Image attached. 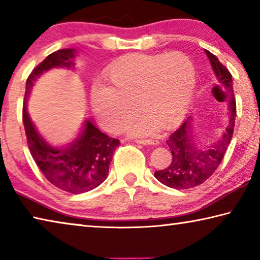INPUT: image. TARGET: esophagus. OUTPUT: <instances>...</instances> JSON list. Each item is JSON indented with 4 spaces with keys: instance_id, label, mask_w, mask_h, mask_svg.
Returning a JSON list of instances; mask_svg holds the SVG:
<instances>
[{
    "instance_id": "1",
    "label": "esophagus",
    "mask_w": 260,
    "mask_h": 260,
    "mask_svg": "<svg viewBox=\"0 0 260 260\" xmlns=\"http://www.w3.org/2000/svg\"><path fill=\"white\" fill-rule=\"evenodd\" d=\"M135 142L139 144H143V146H158L159 144V142L156 140H138Z\"/></svg>"
}]
</instances>
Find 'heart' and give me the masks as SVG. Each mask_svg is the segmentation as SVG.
Segmentation results:
<instances>
[{
  "instance_id": "heart-1",
  "label": "heart",
  "mask_w": 260,
  "mask_h": 260,
  "mask_svg": "<svg viewBox=\"0 0 260 260\" xmlns=\"http://www.w3.org/2000/svg\"><path fill=\"white\" fill-rule=\"evenodd\" d=\"M105 79L109 88L95 87L90 104L99 124L113 134L127 128L138 109L143 116L131 135H152L158 126L171 128L186 116L195 90L193 65L178 51L126 55L107 70Z\"/></svg>"
}]
</instances>
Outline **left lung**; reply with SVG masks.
Wrapping results in <instances>:
<instances>
[{
    "mask_svg": "<svg viewBox=\"0 0 260 260\" xmlns=\"http://www.w3.org/2000/svg\"><path fill=\"white\" fill-rule=\"evenodd\" d=\"M214 73L217 86L227 93L228 122L219 139L208 147H200L191 132V117H187L182 125L166 141L172 151V162L165 170L156 171L155 178L165 186L175 189H189L200 186L214 173L230 146L235 126L236 103L230 71L220 63L212 52L205 50ZM213 88V89H214Z\"/></svg>",
    "mask_w": 260,
    "mask_h": 260,
    "instance_id": "left-lung-1",
    "label": "left lung"
}]
</instances>
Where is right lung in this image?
<instances>
[{"label":"right lung","instance_id":"obj_1","mask_svg":"<svg viewBox=\"0 0 260 260\" xmlns=\"http://www.w3.org/2000/svg\"><path fill=\"white\" fill-rule=\"evenodd\" d=\"M78 51L73 48L52 52L35 68L26 81L23 121L30 155L46 179L61 190L80 193L89 191L104 182L109 166L119 141L109 138L90 119L83 126L76 140L68 144H55L47 141L35 128L27 112V98L34 82L43 73L55 68L76 70Z\"/></svg>","mask_w":260,"mask_h":260}]
</instances>
